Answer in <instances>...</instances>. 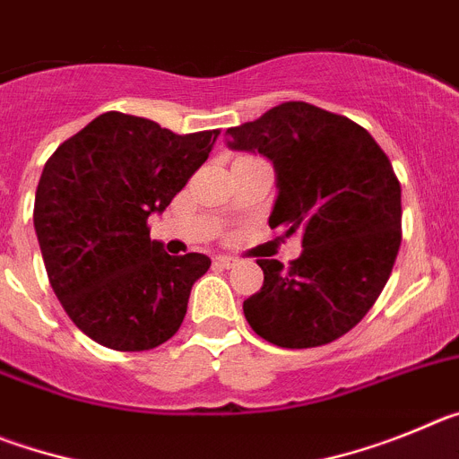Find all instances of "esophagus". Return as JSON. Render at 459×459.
Listing matches in <instances>:
<instances>
[{"mask_svg":"<svg viewBox=\"0 0 459 459\" xmlns=\"http://www.w3.org/2000/svg\"><path fill=\"white\" fill-rule=\"evenodd\" d=\"M238 259L237 257H230V255H218L216 257V264L222 266V269H232V266H237Z\"/></svg>","mask_w":459,"mask_h":459,"instance_id":"obj_1","label":"esophagus"}]
</instances>
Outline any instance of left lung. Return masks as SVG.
Segmentation results:
<instances>
[{
  "instance_id": "1",
  "label": "left lung",
  "mask_w": 459,
  "mask_h": 459,
  "mask_svg": "<svg viewBox=\"0 0 459 459\" xmlns=\"http://www.w3.org/2000/svg\"><path fill=\"white\" fill-rule=\"evenodd\" d=\"M227 144L273 160L278 200L269 225L301 234L282 266L257 259L264 285L243 301L259 338L287 350L322 347L366 317L403 241V200L388 156L356 121L290 100L227 128Z\"/></svg>"
}]
</instances>
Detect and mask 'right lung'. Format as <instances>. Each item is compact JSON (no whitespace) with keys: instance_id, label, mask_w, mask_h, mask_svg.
<instances>
[{"instance_id":"obj_1","label":"right lung","mask_w":459,"mask_h":459,"mask_svg":"<svg viewBox=\"0 0 459 459\" xmlns=\"http://www.w3.org/2000/svg\"><path fill=\"white\" fill-rule=\"evenodd\" d=\"M218 135L105 112L48 158L34 200L40 255L68 317L103 347L147 351L179 331L211 259L168 255L147 218L188 184Z\"/></svg>"}]
</instances>
